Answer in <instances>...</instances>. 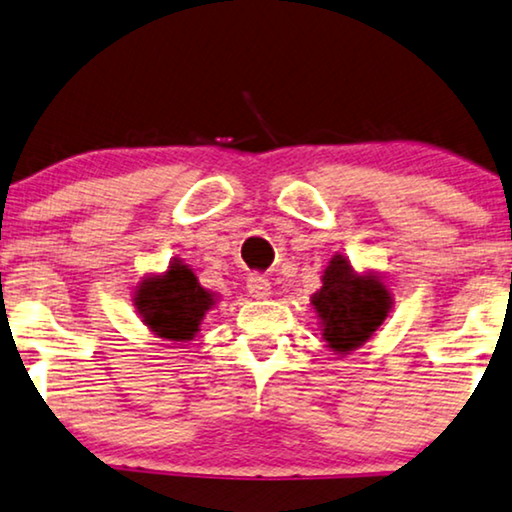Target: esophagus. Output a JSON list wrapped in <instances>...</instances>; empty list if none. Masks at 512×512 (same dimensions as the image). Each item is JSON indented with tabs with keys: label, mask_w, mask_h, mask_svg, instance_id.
<instances>
[{
	"label": "esophagus",
	"mask_w": 512,
	"mask_h": 512,
	"mask_svg": "<svg viewBox=\"0 0 512 512\" xmlns=\"http://www.w3.org/2000/svg\"><path fill=\"white\" fill-rule=\"evenodd\" d=\"M248 292L255 299H267L271 295V283L267 276L262 274H250L248 276Z\"/></svg>",
	"instance_id": "obj_1"
}]
</instances>
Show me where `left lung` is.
Instances as JSON below:
<instances>
[{
	"instance_id": "8db88e82",
	"label": "left lung",
	"mask_w": 512,
	"mask_h": 512,
	"mask_svg": "<svg viewBox=\"0 0 512 512\" xmlns=\"http://www.w3.org/2000/svg\"><path fill=\"white\" fill-rule=\"evenodd\" d=\"M323 339L332 351L349 353L363 346L391 311V292L374 274H356L344 255L323 271V288L311 297Z\"/></svg>"
}]
</instances>
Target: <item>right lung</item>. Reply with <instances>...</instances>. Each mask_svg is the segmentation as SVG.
Returning <instances> with one entry per match:
<instances>
[{
	"mask_svg": "<svg viewBox=\"0 0 512 512\" xmlns=\"http://www.w3.org/2000/svg\"><path fill=\"white\" fill-rule=\"evenodd\" d=\"M213 304V292L201 288L194 271L180 260L170 264L163 276L142 281L135 292V306L145 325L156 337L170 342L194 339L203 316Z\"/></svg>",
	"mask_w": 512,
	"mask_h": 512,
	"instance_id": "add662e5",
	"label": "right lung"
}]
</instances>
